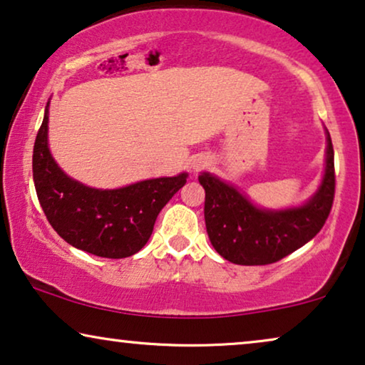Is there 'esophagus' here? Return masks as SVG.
<instances>
[{"mask_svg":"<svg viewBox=\"0 0 365 365\" xmlns=\"http://www.w3.org/2000/svg\"><path fill=\"white\" fill-rule=\"evenodd\" d=\"M202 164H204V161H196V163H194V164H192V169H196V171H197V169H199V168H201V166H202Z\"/></svg>","mask_w":365,"mask_h":365,"instance_id":"esophagus-1","label":"esophagus"}]
</instances>
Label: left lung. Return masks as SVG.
Wrapping results in <instances>:
<instances>
[{
  "label": "left lung",
  "instance_id": "obj_1",
  "mask_svg": "<svg viewBox=\"0 0 365 365\" xmlns=\"http://www.w3.org/2000/svg\"><path fill=\"white\" fill-rule=\"evenodd\" d=\"M206 191L204 219L209 241L229 262L266 266L297 251L321 231L336 192L334 148L327 133L326 173L317 192L301 207L259 209L231 184L209 173L199 176Z\"/></svg>",
  "mask_w": 365,
  "mask_h": 365
}]
</instances>
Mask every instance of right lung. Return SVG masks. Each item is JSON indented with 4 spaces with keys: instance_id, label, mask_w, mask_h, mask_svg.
<instances>
[{
    "instance_id": "1",
    "label": "right lung",
    "mask_w": 365,
    "mask_h": 365,
    "mask_svg": "<svg viewBox=\"0 0 365 365\" xmlns=\"http://www.w3.org/2000/svg\"><path fill=\"white\" fill-rule=\"evenodd\" d=\"M48 106L34 141L33 181L49 224L68 244L94 256L123 259L141 251L158 214L186 184L187 174L119 189L84 186L66 176L49 153Z\"/></svg>"
}]
</instances>
